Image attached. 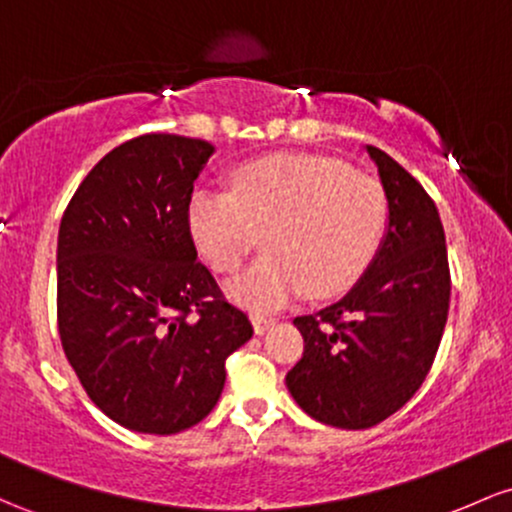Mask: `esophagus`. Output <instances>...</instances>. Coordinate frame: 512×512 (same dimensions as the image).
<instances>
[{
	"label": "esophagus",
	"mask_w": 512,
	"mask_h": 512,
	"mask_svg": "<svg viewBox=\"0 0 512 512\" xmlns=\"http://www.w3.org/2000/svg\"><path fill=\"white\" fill-rule=\"evenodd\" d=\"M274 323H277V318L272 316H262V313H255V316H252V328H255L257 335L265 333V330L272 328Z\"/></svg>",
	"instance_id": "1"
}]
</instances>
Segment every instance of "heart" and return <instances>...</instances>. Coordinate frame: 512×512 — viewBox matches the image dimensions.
Instances as JSON below:
<instances>
[{"instance_id":"obj_1","label":"heart","mask_w":512,"mask_h":512,"mask_svg":"<svg viewBox=\"0 0 512 512\" xmlns=\"http://www.w3.org/2000/svg\"><path fill=\"white\" fill-rule=\"evenodd\" d=\"M230 187L233 196L196 189L187 226L218 274H233L262 238L265 255L230 286L245 306H282L303 289L313 299L342 294L384 238V187L335 157H260L235 170Z\"/></svg>"}]
</instances>
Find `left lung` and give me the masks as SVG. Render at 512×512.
<instances>
[{
  "instance_id": "1",
  "label": "left lung",
  "mask_w": 512,
  "mask_h": 512,
  "mask_svg": "<svg viewBox=\"0 0 512 512\" xmlns=\"http://www.w3.org/2000/svg\"><path fill=\"white\" fill-rule=\"evenodd\" d=\"M367 153L389 201V230L345 299L294 318L303 355L286 374L303 411L345 430L374 428L423 386L452 289L435 201L384 150L367 145Z\"/></svg>"
}]
</instances>
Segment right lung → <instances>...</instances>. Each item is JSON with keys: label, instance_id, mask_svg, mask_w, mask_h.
<instances>
[{"label": "right lung", "instance_id": "obj_1", "mask_svg": "<svg viewBox=\"0 0 512 512\" xmlns=\"http://www.w3.org/2000/svg\"><path fill=\"white\" fill-rule=\"evenodd\" d=\"M211 153L172 133L126 140L82 179L60 221V342L87 396L128 430L174 435L204 420L226 359L252 338L187 226Z\"/></svg>", "mask_w": 512, "mask_h": 512}]
</instances>
